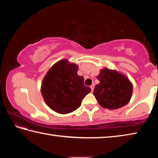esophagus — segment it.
Listing matches in <instances>:
<instances>
[{"label": "esophagus", "mask_w": 158, "mask_h": 158, "mask_svg": "<svg viewBox=\"0 0 158 158\" xmlns=\"http://www.w3.org/2000/svg\"><path fill=\"white\" fill-rule=\"evenodd\" d=\"M94 86H95V85L93 84L91 85H90V89H91L92 91H93V90H94Z\"/></svg>", "instance_id": "esophagus-1"}]
</instances>
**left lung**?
Wrapping results in <instances>:
<instances>
[{
  "mask_svg": "<svg viewBox=\"0 0 158 158\" xmlns=\"http://www.w3.org/2000/svg\"><path fill=\"white\" fill-rule=\"evenodd\" d=\"M97 79L100 84L95 85L93 94L102 107L113 110L129 102L133 86L126 76L105 68L101 69Z\"/></svg>",
  "mask_w": 158,
  "mask_h": 158,
  "instance_id": "left-lung-1",
  "label": "left lung"
}]
</instances>
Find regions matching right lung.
<instances>
[{
	"instance_id": "right-lung-1",
	"label": "right lung",
	"mask_w": 158,
	"mask_h": 158,
	"mask_svg": "<svg viewBox=\"0 0 158 158\" xmlns=\"http://www.w3.org/2000/svg\"><path fill=\"white\" fill-rule=\"evenodd\" d=\"M79 67L63 59L55 63L42 83L41 93L45 102L56 112L69 114L78 109L82 99L91 91L84 85V77L77 74Z\"/></svg>"
}]
</instances>
